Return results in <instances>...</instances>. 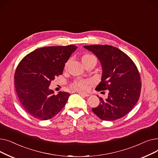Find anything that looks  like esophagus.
I'll list each match as a JSON object with an SVG mask.
<instances>
[{
  "instance_id": "obj_1",
  "label": "esophagus",
  "mask_w": 158,
  "mask_h": 158,
  "mask_svg": "<svg viewBox=\"0 0 158 158\" xmlns=\"http://www.w3.org/2000/svg\"><path fill=\"white\" fill-rule=\"evenodd\" d=\"M78 94H79L81 95L85 96V97H89L90 95L89 94H86V93H84V92H78Z\"/></svg>"
}]
</instances>
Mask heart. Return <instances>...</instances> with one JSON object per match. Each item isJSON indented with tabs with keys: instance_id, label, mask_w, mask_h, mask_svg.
I'll return each mask as SVG.
<instances>
[{
	"instance_id": "obj_1",
	"label": "heart",
	"mask_w": 158,
	"mask_h": 158,
	"mask_svg": "<svg viewBox=\"0 0 158 158\" xmlns=\"http://www.w3.org/2000/svg\"><path fill=\"white\" fill-rule=\"evenodd\" d=\"M92 60L95 61L97 62L96 57L92 54H86L82 56V61L83 63V64H85ZM69 63V61H68L65 63V65H64L65 69L67 67ZM90 85H91V82L89 81L78 79L75 80V81L72 83L71 87L72 89L76 91H86L89 89Z\"/></svg>"
}]
</instances>
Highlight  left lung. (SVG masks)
<instances>
[{
	"instance_id": "1",
	"label": "left lung",
	"mask_w": 158,
	"mask_h": 158,
	"mask_svg": "<svg viewBox=\"0 0 158 158\" xmlns=\"http://www.w3.org/2000/svg\"><path fill=\"white\" fill-rule=\"evenodd\" d=\"M84 47L92 51L102 64V81L95 89H107L109 92L106 99L98 97L101 102L92 110L102 120L123 117L133 108L140 96L142 82L137 66L126 53L114 47L92 45Z\"/></svg>"
}]
</instances>
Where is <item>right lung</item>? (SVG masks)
Here are the masks:
<instances>
[{
    "label": "right lung",
    "mask_w": 158,
    "mask_h": 158,
    "mask_svg": "<svg viewBox=\"0 0 158 158\" xmlns=\"http://www.w3.org/2000/svg\"><path fill=\"white\" fill-rule=\"evenodd\" d=\"M77 46H52L35 50L19 63L15 73V86L20 102L29 114L47 120L59 113L70 94L54 95L48 87L55 77L63 74L65 63Z\"/></svg>",
    "instance_id": "1"
}]
</instances>
